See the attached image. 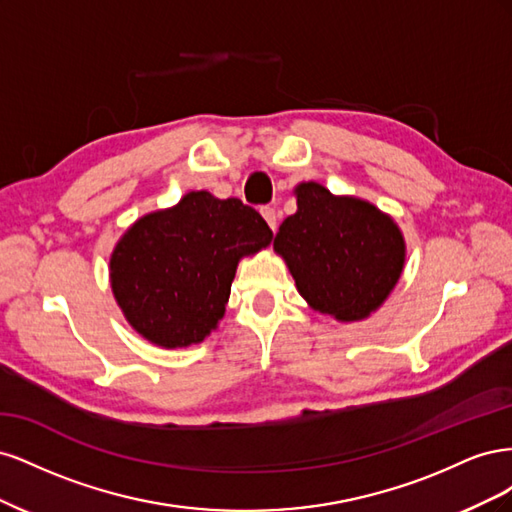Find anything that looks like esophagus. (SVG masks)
<instances>
[{
    "mask_svg": "<svg viewBox=\"0 0 512 512\" xmlns=\"http://www.w3.org/2000/svg\"><path fill=\"white\" fill-rule=\"evenodd\" d=\"M260 215H262V218H265V222L269 224V228L275 232V230H277V215H275V209L262 207V209H260Z\"/></svg>",
    "mask_w": 512,
    "mask_h": 512,
    "instance_id": "34e87169",
    "label": "esophagus"
}]
</instances>
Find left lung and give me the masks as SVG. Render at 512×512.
<instances>
[{"instance_id": "left-lung-1", "label": "left lung", "mask_w": 512, "mask_h": 512, "mask_svg": "<svg viewBox=\"0 0 512 512\" xmlns=\"http://www.w3.org/2000/svg\"><path fill=\"white\" fill-rule=\"evenodd\" d=\"M297 213L273 239L307 305L337 322L369 318L389 299L406 265L404 232L369 200L303 181Z\"/></svg>"}]
</instances>
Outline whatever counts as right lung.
<instances>
[{
	"instance_id": "obj_1",
	"label": "right lung",
	"mask_w": 512,
	"mask_h": 512,
	"mask_svg": "<svg viewBox=\"0 0 512 512\" xmlns=\"http://www.w3.org/2000/svg\"><path fill=\"white\" fill-rule=\"evenodd\" d=\"M273 239L262 215L207 190L138 218L108 262L113 297L130 327L166 350L200 344L224 318L239 260Z\"/></svg>"
}]
</instances>
